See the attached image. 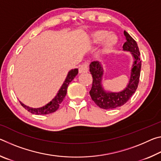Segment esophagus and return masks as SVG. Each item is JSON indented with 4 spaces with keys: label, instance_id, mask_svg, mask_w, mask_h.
I'll return each mask as SVG.
<instances>
[{
    "label": "esophagus",
    "instance_id": "esophagus-1",
    "mask_svg": "<svg viewBox=\"0 0 161 161\" xmlns=\"http://www.w3.org/2000/svg\"><path fill=\"white\" fill-rule=\"evenodd\" d=\"M89 71V63L87 62H84V63L81 65L79 69V72L80 73H85Z\"/></svg>",
    "mask_w": 161,
    "mask_h": 161
}]
</instances>
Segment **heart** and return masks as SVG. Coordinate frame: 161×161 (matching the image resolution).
I'll list each match as a JSON object with an SVG mask.
<instances>
[{"label":"heart","instance_id":"b5f03b06","mask_svg":"<svg viewBox=\"0 0 161 161\" xmlns=\"http://www.w3.org/2000/svg\"><path fill=\"white\" fill-rule=\"evenodd\" d=\"M92 40L95 44L102 42L104 40L103 44V48L101 53L103 54H107L109 53L111 49L116 45L118 42V37L114 34H108V32L107 31H97L94 32L92 35Z\"/></svg>","mask_w":161,"mask_h":161}]
</instances>
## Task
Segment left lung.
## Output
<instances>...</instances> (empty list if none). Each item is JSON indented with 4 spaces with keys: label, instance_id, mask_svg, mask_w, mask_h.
Returning <instances> with one entry per match:
<instances>
[{
    "label": "left lung",
    "instance_id": "obj_1",
    "mask_svg": "<svg viewBox=\"0 0 161 161\" xmlns=\"http://www.w3.org/2000/svg\"><path fill=\"white\" fill-rule=\"evenodd\" d=\"M124 33L126 41L123 45V50L130 52L134 62L130 72L129 82L123 91L120 92L105 91L102 84L103 74L102 64L99 62L94 61L89 65V71L93 78L89 94L94 103L98 107L103 109H112L125 104L135 93L139 82L141 68L139 49L137 43L127 32L124 31Z\"/></svg>",
    "mask_w": 161,
    "mask_h": 161
}]
</instances>
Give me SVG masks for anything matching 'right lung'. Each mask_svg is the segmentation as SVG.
Wrapping results in <instances>:
<instances>
[{"label":"right lung","instance_id":"right-lung-1","mask_svg":"<svg viewBox=\"0 0 161 161\" xmlns=\"http://www.w3.org/2000/svg\"><path fill=\"white\" fill-rule=\"evenodd\" d=\"M78 74V69H75L70 70L68 72V75L66 77V80L64 81L63 84H62L61 88L59 89L58 93L57 94L56 97L51 101L50 103H48L47 105L44 106L41 108H31L29 107H27L25 104H23V103L20 102V104L25 108L26 110H28L29 112L32 114H37V115H44V114H48L53 113L54 111H56L58 109L59 107V105L62 102L64 98L65 97L67 94V87L69 83L73 80L77 75Z\"/></svg>","mask_w":161,"mask_h":161}]
</instances>
